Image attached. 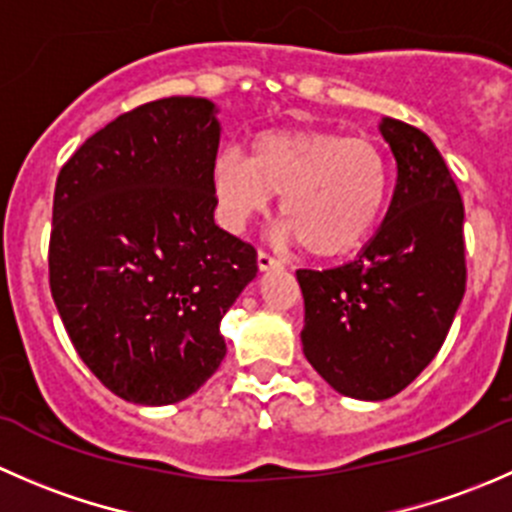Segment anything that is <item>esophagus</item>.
Returning a JSON list of instances; mask_svg holds the SVG:
<instances>
[{"label":"esophagus","mask_w":512,"mask_h":512,"mask_svg":"<svg viewBox=\"0 0 512 512\" xmlns=\"http://www.w3.org/2000/svg\"><path fill=\"white\" fill-rule=\"evenodd\" d=\"M257 267L265 272V270H275V267H282V262L277 260V257H272L270 252L260 250V252H257Z\"/></svg>","instance_id":"esophagus-1"}]
</instances>
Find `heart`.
<instances>
[{"instance_id": "obj_1", "label": "heart", "mask_w": 512, "mask_h": 512, "mask_svg": "<svg viewBox=\"0 0 512 512\" xmlns=\"http://www.w3.org/2000/svg\"><path fill=\"white\" fill-rule=\"evenodd\" d=\"M220 220L242 230L282 195L285 235L319 260L359 250L384 215L389 160L369 138L327 128H272L252 138L250 158L218 153L210 173Z\"/></svg>"}]
</instances>
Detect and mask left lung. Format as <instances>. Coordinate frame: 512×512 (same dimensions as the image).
Masks as SVG:
<instances>
[{
    "instance_id": "obj_1",
    "label": "left lung",
    "mask_w": 512,
    "mask_h": 512,
    "mask_svg": "<svg viewBox=\"0 0 512 512\" xmlns=\"http://www.w3.org/2000/svg\"><path fill=\"white\" fill-rule=\"evenodd\" d=\"M396 158L386 218L356 260L297 270L302 349L339 394L384 401L431 364L466 292L463 200L431 138L381 121Z\"/></svg>"
}]
</instances>
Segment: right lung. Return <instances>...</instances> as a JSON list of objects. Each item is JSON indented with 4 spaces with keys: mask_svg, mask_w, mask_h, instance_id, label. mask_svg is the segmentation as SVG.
Listing matches in <instances>:
<instances>
[{
    "mask_svg": "<svg viewBox=\"0 0 512 512\" xmlns=\"http://www.w3.org/2000/svg\"><path fill=\"white\" fill-rule=\"evenodd\" d=\"M218 146L213 103L170 96L86 138L56 178L51 297L84 364L133 404L215 374L220 322L257 275L255 247L213 220Z\"/></svg>",
    "mask_w": 512,
    "mask_h": 512,
    "instance_id": "right-lung-1",
    "label": "right lung"
}]
</instances>
